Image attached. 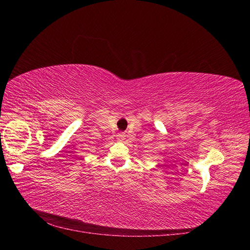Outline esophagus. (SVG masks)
Segmentation results:
<instances>
[{"instance_id": "1", "label": "esophagus", "mask_w": 250, "mask_h": 250, "mask_svg": "<svg viewBox=\"0 0 250 250\" xmlns=\"http://www.w3.org/2000/svg\"><path fill=\"white\" fill-rule=\"evenodd\" d=\"M125 138V133H119V134L117 135V139H118V140H119V141H124Z\"/></svg>"}]
</instances>
